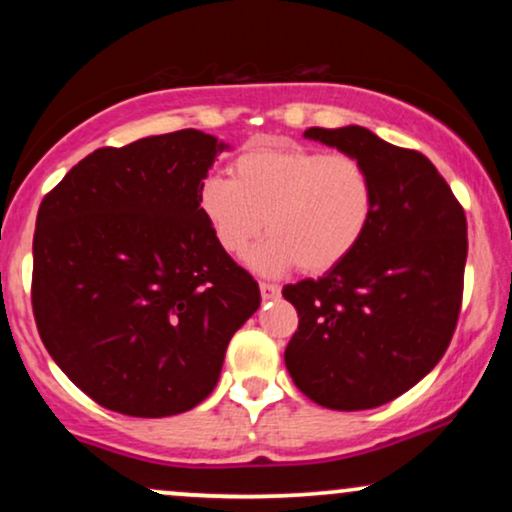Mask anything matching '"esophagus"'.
Listing matches in <instances>:
<instances>
[{
    "mask_svg": "<svg viewBox=\"0 0 512 512\" xmlns=\"http://www.w3.org/2000/svg\"><path fill=\"white\" fill-rule=\"evenodd\" d=\"M260 293H262V301H274V298H279L281 289L276 284H267V281H262Z\"/></svg>",
    "mask_w": 512,
    "mask_h": 512,
    "instance_id": "34e87169",
    "label": "esophagus"
}]
</instances>
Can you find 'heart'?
<instances>
[{"instance_id":"1","label":"heart","mask_w":512,"mask_h":512,"mask_svg":"<svg viewBox=\"0 0 512 512\" xmlns=\"http://www.w3.org/2000/svg\"><path fill=\"white\" fill-rule=\"evenodd\" d=\"M233 180L211 175L197 195L216 243L248 255L255 272L276 276L301 267L325 274L349 260L366 238L375 214V182L351 154H325L296 144H264L243 151Z\"/></svg>"}]
</instances>
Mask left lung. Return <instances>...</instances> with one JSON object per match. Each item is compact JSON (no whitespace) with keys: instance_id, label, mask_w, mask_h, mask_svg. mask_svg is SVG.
<instances>
[{"instance_id":"1","label":"left lung","mask_w":512,"mask_h":512,"mask_svg":"<svg viewBox=\"0 0 512 512\" xmlns=\"http://www.w3.org/2000/svg\"><path fill=\"white\" fill-rule=\"evenodd\" d=\"M303 137L366 163L375 214L349 260L284 286L298 310L284 361L320 407L375 409L419 383L448 349L462 303L467 219L419 151L358 125L310 127Z\"/></svg>"}]
</instances>
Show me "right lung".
<instances>
[{
  "label": "right lung",
  "instance_id": "right-lung-1",
  "mask_svg": "<svg viewBox=\"0 0 512 512\" xmlns=\"http://www.w3.org/2000/svg\"><path fill=\"white\" fill-rule=\"evenodd\" d=\"M199 129L98 149L45 195L33 236V315L67 378L139 419L197 407L257 281L216 243L197 195L221 151Z\"/></svg>",
  "mask_w": 512,
  "mask_h": 512
}]
</instances>
